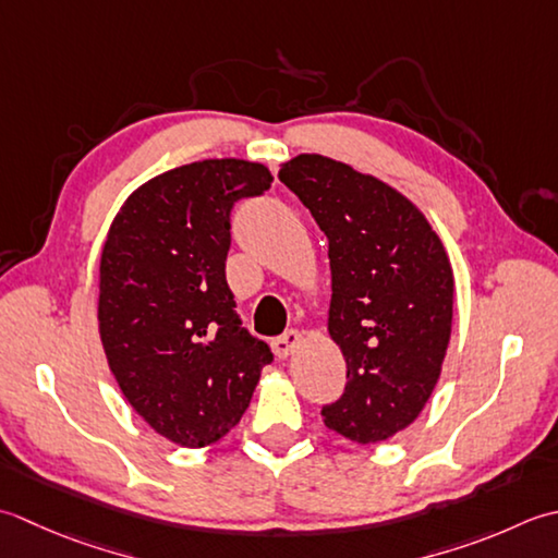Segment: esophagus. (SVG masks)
I'll return each instance as SVG.
<instances>
[{"instance_id": "esophagus-1", "label": "esophagus", "mask_w": 558, "mask_h": 558, "mask_svg": "<svg viewBox=\"0 0 558 558\" xmlns=\"http://www.w3.org/2000/svg\"><path fill=\"white\" fill-rule=\"evenodd\" d=\"M301 342H303V337L299 329H287V332L279 335L275 342H271V347H275L277 359H289L293 351L301 347Z\"/></svg>"}]
</instances>
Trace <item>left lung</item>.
<instances>
[{
    "label": "left lung",
    "instance_id": "obj_1",
    "mask_svg": "<svg viewBox=\"0 0 558 558\" xmlns=\"http://www.w3.org/2000/svg\"><path fill=\"white\" fill-rule=\"evenodd\" d=\"M279 180L329 241V335L347 385L323 422L347 440L378 442L407 428L434 392L452 325V269L424 214L378 178L301 154Z\"/></svg>",
    "mask_w": 558,
    "mask_h": 558
}]
</instances>
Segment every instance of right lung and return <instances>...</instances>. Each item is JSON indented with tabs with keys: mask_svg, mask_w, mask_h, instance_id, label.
<instances>
[{
	"mask_svg": "<svg viewBox=\"0 0 558 558\" xmlns=\"http://www.w3.org/2000/svg\"><path fill=\"white\" fill-rule=\"evenodd\" d=\"M263 163L209 158L132 192L100 255L98 327L122 395L156 434L204 448L241 422L267 342L226 281L235 202L269 190Z\"/></svg>",
	"mask_w": 558,
	"mask_h": 558,
	"instance_id": "right-lung-1",
	"label": "right lung"
}]
</instances>
